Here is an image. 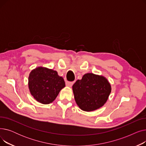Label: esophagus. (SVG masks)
Returning a JSON list of instances; mask_svg holds the SVG:
<instances>
[{
  "mask_svg": "<svg viewBox=\"0 0 146 146\" xmlns=\"http://www.w3.org/2000/svg\"><path fill=\"white\" fill-rule=\"evenodd\" d=\"M73 83L74 82H68V81L66 82V85L68 87H72V85H73Z\"/></svg>",
  "mask_w": 146,
  "mask_h": 146,
  "instance_id": "34e87169",
  "label": "esophagus"
}]
</instances>
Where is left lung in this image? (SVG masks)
<instances>
[{
	"mask_svg": "<svg viewBox=\"0 0 146 146\" xmlns=\"http://www.w3.org/2000/svg\"><path fill=\"white\" fill-rule=\"evenodd\" d=\"M72 89L78 106L84 111L90 112L104 105L111 94V86L104 76L89 73L76 81Z\"/></svg>",
	"mask_w": 146,
	"mask_h": 146,
	"instance_id": "1",
	"label": "left lung"
}]
</instances>
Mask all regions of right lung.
Listing matches in <instances>:
<instances>
[{
	"label": "right lung",
	"instance_id": "1",
	"mask_svg": "<svg viewBox=\"0 0 146 146\" xmlns=\"http://www.w3.org/2000/svg\"><path fill=\"white\" fill-rule=\"evenodd\" d=\"M64 87L63 78L52 69L38 67L29 73L28 88L30 93L37 102L41 104H49L52 102Z\"/></svg>",
	"mask_w": 146,
	"mask_h": 146
}]
</instances>
